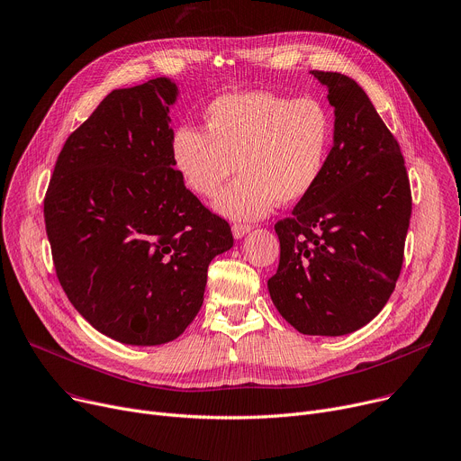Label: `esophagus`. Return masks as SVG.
<instances>
[{
    "label": "esophagus",
    "instance_id": "34e87169",
    "mask_svg": "<svg viewBox=\"0 0 461 461\" xmlns=\"http://www.w3.org/2000/svg\"><path fill=\"white\" fill-rule=\"evenodd\" d=\"M233 237L235 239H240V237H244L247 235L250 230H252V226L250 224H233Z\"/></svg>",
    "mask_w": 461,
    "mask_h": 461
}]
</instances>
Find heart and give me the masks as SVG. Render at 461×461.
Segmentation results:
<instances>
[{"label":"heart","instance_id":"1","mask_svg":"<svg viewBox=\"0 0 461 461\" xmlns=\"http://www.w3.org/2000/svg\"><path fill=\"white\" fill-rule=\"evenodd\" d=\"M205 130L183 124L170 140L172 161L185 185L217 200L235 221H254L276 203H296L321 181L333 146L330 107L313 96L287 98L268 90L230 92L205 107Z\"/></svg>","mask_w":461,"mask_h":461}]
</instances>
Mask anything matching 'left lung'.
Returning a JSON list of instances; mask_svg holds the SVG:
<instances>
[{"instance_id":"1","label":"left lung","mask_w":461,"mask_h":461,"mask_svg":"<svg viewBox=\"0 0 461 461\" xmlns=\"http://www.w3.org/2000/svg\"><path fill=\"white\" fill-rule=\"evenodd\" d=\"M328 86L335 135L317 187L274 226L280 265L268 293L305 335H345L371 322L394 291L411 219L404 158L365 90L337 72Z\"/></svg>"}]
</instances>
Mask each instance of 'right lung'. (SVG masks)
<instances>
[{"instance_id":"obj_1","label":"right lung","mask_w":461,"mask_h":461,"mask_svg":"<svg viewBox=\"0 0 461 461\" xmlns=\"http://www.w3.org/2000/svg\"><path fill=\"white\" fill-rule=\"evenodd\" d=\"M167 77L107 95L60 149L44 222L60 287L114 341H174L202 308L207 267L233 247L230 224L172 161Z\"/></svg>"}]
</instances>
